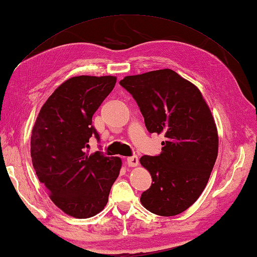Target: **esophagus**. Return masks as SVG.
I'll use <instances>...</instances> for the list:
<instances>
[{
  "label": "esophagus",
  "mask_w": 257,
  "mask_h": 257,
  "mask_svg": "<svg viewBox=\"0 0 257 257\" xmlns=\"http://www.w3.org/2000/svg\"><path fill=\"white\" fill-rule=\"evenodd\" d=\"M138 164H139V160L137 156H132V157L127 158V165L129 167H136V166H138Z\"/></svg>",
  "instance_id": "1"
}]
</instances>
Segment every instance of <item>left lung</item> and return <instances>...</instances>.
Masks as SVG:
<instances>
[{
	"mask_svg": "<svg viewBox=\"0 0 257 257\" xmlns=\"http://www.w3.org/2000/svg\"><path fill=\"white\" fill-rule=\"evenodd\" d=\"M120 85L133 95L150 134H163L162 154L140 164L153 184L143 206L156 215L175 216L203 193L218 154L214 118L199 89L170 69L124 77Z\"/></svg>",
	"mask_w": 257,
	"mask_h": 257,
	"instance_id": "8db88e82",
	"label": "left lung"
}]
</instances>
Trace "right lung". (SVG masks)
Returning a JSON list of instances; mask_svg holds the SVG:
<instances>
[{"label": "right lung", "mask_w": 257, "mask_h": 257, "mask_svg": "<svg viewBox=\"0 0 257 257\" xmlns=\"http://www.w3.org/2000/svg\"><path fill=\"white\" fill-rule=\"evenodd\" d=\"M112 75H79L54 90L42 105L32 129L31 158L40 183L55 206L75 218L97 215L108 203L121 159L89 155L97 130L92 115L112 91Z\"/></svg>", "instance_id": "right-lung-1"}]
</instances>
